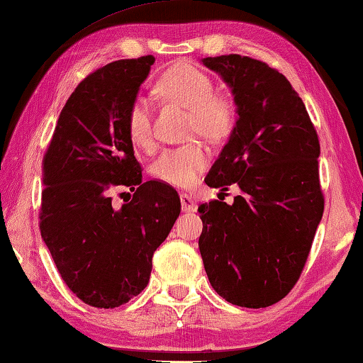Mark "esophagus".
Returning <instances> with one entry per match:
<instances>
[{"label": "esophagus", "mask_w": 363, "mask_h": 363, "mask_svg": "<svg viewBox=\"0 0 363 363\" xmlns=\"http://www.w3.org/2000/svg\"><path fill=\"white\" fill-rule=\"evenodd\" d=\"M181 206H182L184 213H191V211H195V208H197V205H195L192 195H189V194H181Z\"/></svg>", "instance_id": "esophagus-1"}]
</instances>
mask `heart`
I'll return each instance as SVG.
<instances>
[{
  "label": "heart",
  "instance_id": "b5f03b06",
  "mask_svg": "<svg viewBox=\"0 0 363 363\" xmlns=\"http://www.w3.org/2000/svg\"><path fill=\"white\" fill-rule=\"evenodd\" d=\"M158 91L166 99L191 109L189 130L205 139L220 142L231 134L235 123V106L228 95L216 94L215 82L202 69L191 62H177L158 82ZM130 140L139 147L152 143V109L147 100L135 99L128 111ZM210 155L203 143L189 142L168 148L153 164L160 181L176 187H191L208 164Z\"/></svg>",
  "mask_w": 363,
  "mask_h": 363
}]
</instances>
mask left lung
<instances>
[{
  "instance_id": "1",
  "label": "left lung",
  "mask_w": 363,
  "mask_h": 363,
  "mask_svg": "<svg viewBox=\"0 0 363 363\" xmlns=\"http://www.w3.org/2000/svg\"><path fill=\"white\" fill-rule=\"evenodd\" d=\"M202 62L229 85L238 113L205 182L221 191L238 184L240 195L199 206V249L223 298L269 307L297 283L323 216L318 135L289 80L267 62L240 55Z\"/></svg>"
}]
</instances>
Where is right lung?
<instances>
[{"instance_id": "right-lung-1", "label": "right lung", "mask_w": 363, "mask_h": 363, "mask_svg": "<svg viewBox=\"0 0 363 363\" xmlns=\"http://www.w3.org/2000/svg\"><path fill=\"white\" fill-rule=\"evenodd\" d=\"M153 62L152 55L119 60L85 77L43 157L42 238L69 289L96 308L119 307L145 289L155 250L181 213L174 189L142 181L128 130ZM124 186L135 195L114 207L111 191Z\"/></svg>"}]
</instances>
